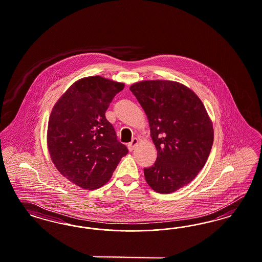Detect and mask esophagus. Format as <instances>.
<instances>
[{"label": "esophagus", "mask_w": 262, "mask_h": 262, "mask_svg": "<svg viewBox=\"0 0 262 262\" xmlns=\"http://www.w3.org/2000/svg\"><path fill=\"white\" fill-rule=\"evenodd\" d=\"M138 143H139V140H138L137 138L132 139V141L128 144V149H129L130 151H132V150L135 148L136 145H138Z\"/></svg>", "instance_id": "obj_1"}]
</instances>
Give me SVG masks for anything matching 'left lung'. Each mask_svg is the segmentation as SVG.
<instances>
[{
    "label": "left lung",
    "instance_id": "1",
    "mask_svg": "<svg viewBox=\"0 0 262 262\" xmlns=\"http://www.w3.org/2000/svg\"><path fill=\"white\" fill-rule=\"evenodd\" d=\"M148 119L157 158L144 169L147 184L172 193L200 172L212 149L213 123L191 89L172 80H143L130 86Z\"/></svg>",
    "mask_w": 262,
    "mask_h": 262
}]
</instances>
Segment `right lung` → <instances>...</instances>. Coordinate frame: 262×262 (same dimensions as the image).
<instances>
[{"mask_svg": "<svg viewBox=\"0 0 262 262\" xmlns=\"http://www.w3.org/2000/svg\"><path fill=\"white\" fill-rule=\"evenodd\" d=\"M124 83L100 76L78 79L52 108L48 146L52 162L70 182L84 189L107 184L128 154L105 113Z\"/></svg>", "mask_w": 262, "mask_h": 262, "instance_id": "obj_1", "label": "right lung"}]
</instances>
